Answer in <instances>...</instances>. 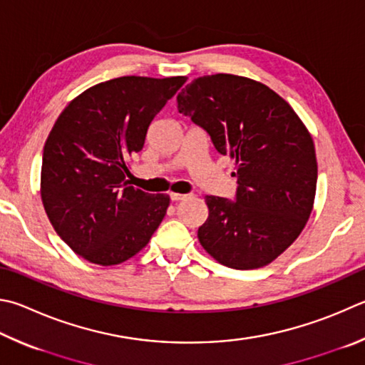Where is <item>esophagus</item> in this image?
I'll list each match as a JSON object with an SVG mask.
<instances>
[{
    "instance_id": "1",
    "label": "esophagus",
    "mask_w": 365,
    "mask_h": 365,
    "mask_svg": "<svg viewBox=\"0 0 365 365\" xmlns=\"http://www.w3.org/2000/svg\"><path fill=\"white\" fill-rule=\"evenodd\" d=\"M169 197H170V201H182V200H185V197H187V195H180V193H169Z\"/></svg>"
}]
</instances>
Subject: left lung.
Instances as JSON below:
<instances>
[{
  "instance_id": "obj_1",
  "label": "left lung",
  "mask_w": 365,
  "mask_h": 365,
  "mask_svg": "<svg viewBox=\"0 0 365 365\" xmlns=\"http://www.w3.org/2000/svg\"><path fill=\"white\" fill-rule=\"evenodd\" d=\"M177 108L237 164L235 201L205 196L201 246L228 268L271 263L297 240L313 210L317 163L308 129L268 86L227 73L185 86Z\"/></svg>"
}]
</instances>
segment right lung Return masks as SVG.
Wrapping results in <instances>:
<instances>
[{
	"label": "right lung",
	"mask_w": 365,
	"mask_h": 365,
	"mask_svg": "<svg viewBox=\"0 0 365 365\" xmlns=\"http://www.w3.org/2000/svg\"><path fill=\"white\" fill-rule=\"evenodd\" d=\"M185 81L115 78L73 98L57 118L44 143L41 200L57 235L88 262L129 260L163 222L169 196L130 187L128 160Z\"/></svg>",
	"instance_id": "add662e5"
}]
</instances>
